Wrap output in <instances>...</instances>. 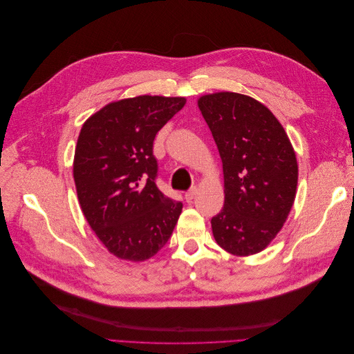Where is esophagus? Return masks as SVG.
Returning <instances> with one entry per match:
<instances>
[{
	"mask_svg": "<svg viewBox=\"0 0 354 354\" xmlns=\"http://www.w3.org/2000/svg\"><path fill=\"white\" fill-rule=\"evenodd\" d=\"M196 195H198V187H196V186H194V187H192L190 190H187V192H186L185 198H186V201H187V202H192V201H194V199L196 198Z\"/></svg>",
	"mask_w": 354,
	"mask_h": 354,
	"instance_id": "1",
	"label": "esophagus"
}]
</instances>
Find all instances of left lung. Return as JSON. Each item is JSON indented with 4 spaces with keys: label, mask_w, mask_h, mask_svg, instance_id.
Returning <instances> with one entry per match:
<instances>
[{
    "label": "left lung",
    "mask_w": 354,
    "mask_h": 354,
    "mask_svg": "<svg viewBox=\"0 0 354 354\" xmlns=\"http://www.w3.org/2000/svg\"><path fill=\"white\" fill-rule=\"evenodd\" d=\"M198 104L223 162L224 207L211 218L214 238L233 255L260 252L292 208L294 149L274 115L248 95L216 93Z\"/></svg>",
    "instance_id": "obj_1"
}]
</instances>
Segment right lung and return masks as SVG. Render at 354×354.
<instances>
[{"label": "right lung", "mask_w": 354, "mask_h": 354, "mask_svg": "<svg viewBox=\"0 0 354 354\" xmlns=\"http://www.w3.org/2000/svg\"><path fill=\"white\" fill-rule=\"evenodd\" d=\"M183 97L138 95L104 106L81 128L73 160L80 205L102 243L124 260L143 261L168 242L183 203L156 186V133Z\"/></svg>", "instance_id": "obj_1"}]
</instances>
